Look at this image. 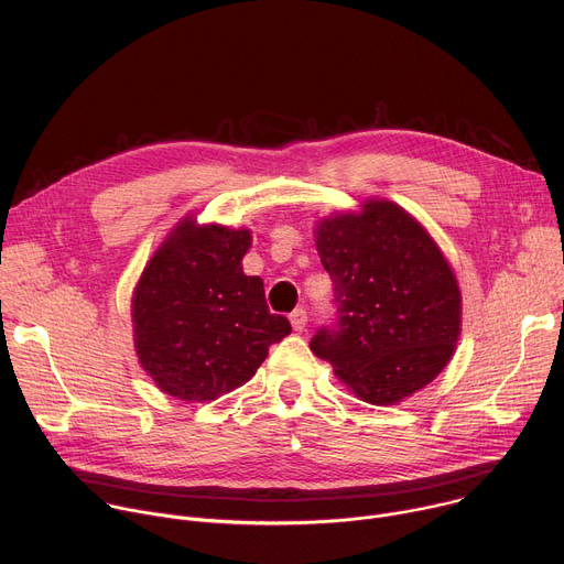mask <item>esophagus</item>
Here are the masks:
<instances>
[{
    "mask_svg": "<svg viewBox=\"0 0 564 564\" xmlns=\"http://www.w3.org/2000/svg\"><path fill=\"white\" fill-rule=\"evenodd\" d=\"M305 322H308V315H305V311L303 308H296V311H292L290 313V324H292V328L294 330H303L305 328Z\"/></svg>",
    "mask_w": 564,
    "mask_h": 564,
    "instance_id": "obj_1",
    "label": "esophagus"
}]
</instances>
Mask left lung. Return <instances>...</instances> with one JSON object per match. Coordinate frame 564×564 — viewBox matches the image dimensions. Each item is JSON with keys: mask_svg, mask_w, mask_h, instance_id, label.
Segmentation results:
<instances>
[{"mask_svg": "<svg viewBox=\"0 0 564 564\" xmlns=\"http://www.w3.org/2000/svg\"><path fill=\"white\" fill-rule=\"evenodd\" d=\"M317 251L335 317L313 335V352L371 404L430 384L460 333V292L430 234L398 204L369 199L360 216L324 220Z\"/></svg>", "mask_w": 564, "mask_h": 564, "instance_id": "obj_1", "label": "left lung"}]
</instances>
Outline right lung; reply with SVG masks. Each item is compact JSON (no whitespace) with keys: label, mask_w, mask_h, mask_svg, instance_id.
Returning a JSON list of instances; mask_svg holds the SVG:
<instances>
[{"label":"right lung","mask_w":564,"mask_h":564,"mask_svg":"<svg viewBox=\"0 0 564 564\" xmlns=\"http://www.w3.org/2000/svg\"><path fill=\"white\" fill-rule=\"evenodd\" d=\"M247 229L184 220L134 290V346L162 391L207 402L247 382L272 344L292 333L272 315L261 276L242 272Z\"/></svg>","instance_id":"add662e5"}]
</instances>
